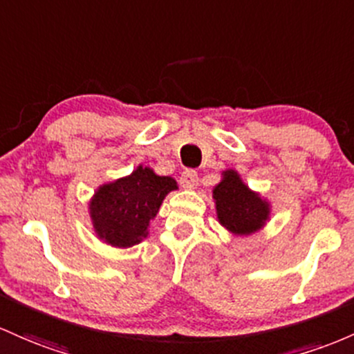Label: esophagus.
I'll return each instance as SVG.
<instances>
[{
  "instance_id": "1",
  "label": "esophagus",
  "mask_w": 354,
  "mask_h": 354,
  "mask_svg": "<svg viewBox=\"0 0 354 354\" xmlns=\"http://www.w3.org/2000/svg\"><path fill=\"white\" fill-rule=\"evenodd\" d=\"M198 184V176L196 170H185L180 176V185L184 189H194Z\"/></svg>"
}]
</instances>
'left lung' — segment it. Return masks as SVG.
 Returning <instances> with one entry per match:
<instances>
[{
  "instance_id": "1",
  "label": "left lung",
  "mask_w": 354,
  "mask_h": 354,
  "mask_svg": "<svg viewBox=\"0 0 354 354\" xmlns=\"http://www.w3.org/2000/svg\"><path fill=\"white\" fill-rule=\"evenodd\" d=\"M217 217L234 234H251L264 225L269 216L268 202L251 192L234 170L224 172V180L214 189Z\"/></svg>"
}]
</instances>
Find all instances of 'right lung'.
<instances>
[{"label":"right lung","mask_w":354,"mask_h":354,"mask_svg":"<svg viewBox=\"0 0 354 354\" xmlns=\"http://www.w3.org/2000/svg\"><path fill=\"white\" fill-rule=\"evenodd\" d=\"M177 182L138 167L132 176L118 178L97 190L90 214L95 232L115 248H130L147 236L149 222Z\"/></svg>","instance_id":"obj_1"}]
</instances>
